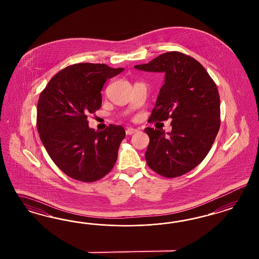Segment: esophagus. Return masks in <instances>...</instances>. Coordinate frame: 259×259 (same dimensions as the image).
Masks as SVG:
<instances>
[{
	"label": "esophagus",
	"mask_w": 259,
	"mask_h": 259,
	"mask_svg": "<svg viewBox=\"0 0 259 259\" xmlns=\"http://www.w3.org/2000/svg\"><path fill=\"white\" fill-rule=\"evenodd\" d=\"M137 132H139V130L136 129V128H133V127H128L126 129V135H128V136L134 135V134L137 133Z\"/></svg>",
	"instance_id": "obj_1"
}]
</instances>
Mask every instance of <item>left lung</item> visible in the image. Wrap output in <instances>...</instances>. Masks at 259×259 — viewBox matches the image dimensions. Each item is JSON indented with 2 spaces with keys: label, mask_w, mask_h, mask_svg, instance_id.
Segmentation results:
<instances>
[{
  "label": "left lung",
  "mask_w": 259,
  "mask_h": 259,
  "mask_svg": "<svg viewBox=\"0 0 259 259\" xmlns=\"http://www.w3.org/2000/svg\"><path fill=\"white\" fill-rule=\"evenodd\" d=\"M138 70L164 73L151 121L172 118V131L144 129L149 136L146 162L166 177L182 176L199 164L212 147L220 130L219 90L203 66L180 52L163 53Z\"/></svg>",
  "instance_id": "1"
}]
</instances>
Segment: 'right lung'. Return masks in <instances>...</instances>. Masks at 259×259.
Returning <instances> with one entry per match:
<instances>
[{
	"instance_id": "obj_1",
	"label": "right lung",
	"mask_w": 259,
	"mask_h": 259,
	"mask_svg": "<svg viewBox=\"0 0 259 259\" xmlns=\"http://www.w3.org/2000/svg\"><path fill=\"white\" fill-rule=\"evenodd\" d=\"M124 68L100 63H77L56 74L39 95L37 128L52 160L74 180L93 182L112 170L125 138L122 126L99 132L87 116L100 109L106 79Z\"/></svg>"
}]
</instances>
